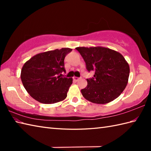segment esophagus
<instances>
[{
	"instance_id": "1",
	"label": "esophagus",
	"mask_w": 151,
	"mask_h": 151,
	"mask_svg": "<svg viewBox=\"0 0 151 151\" xmlns=\"http://www.w3.org/2000/svg\"><path fill=\"white\" fill-rule=\"evenodd\" d=\"M79 79H80V78H78V77H76V76H75V77H73V80H74V81H79Z\"/></svg>"
}]
</instances>
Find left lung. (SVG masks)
I'll list each match as a JSON object with an SVG mask.
<instances>
[{"label":"left lung","mask_w":151,"mask_h":151,"mask_svg":"<svg viewBox=\"0 0 151 151\" xmlns=\"http://www.w3.org/2000/svg\"><path fill=\"white\" fill-rule=\"evenodd\" d=\"M89 72L95 71L88 86L81 89L86 100L96 104H106L119 96L129 81L130 67L121 54L102 47H76Z\"/></svg>","instance_id":"obj_1"}]
</instances>
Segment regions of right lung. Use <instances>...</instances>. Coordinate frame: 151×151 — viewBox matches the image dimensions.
<instances>
[{
  "instance_id": "add662e5",
  "label": "right lung",
  "mask_w": 151,
  "mask_h": 151,
  "mask_svg": "<svg viewBox=\"0 0 151 151\" xmlns=\"http://www.w3.org/2000/svg\"><path fill=\"white\" fill-rule=\"evenodd\" d=\"M72 50L62 48L37 54L22 66L21 79L32 97L43 104L63 101L73 83L72 78L62 76L65 72L64 58Z\"/></svg>"
}]
</instances>
